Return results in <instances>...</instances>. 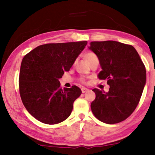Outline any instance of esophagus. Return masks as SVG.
<instances>
[{"mask_svg":"<svg viewBox=\"0 0 155 155\" xmlns=\"http://www.w3.org/2000/svg\"><path fill=\"white\" fill-rule=\"evenodd\" d=\"M88 90H88L87 88H85V87H82V88H81V92H82L83 93H84V92H87Z\"/></svg>","mask_w":155,"mask_h":155,"instance_id":"esophagus-1","label":"esophagus"}]
</instances>
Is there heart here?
Masks as SVG:
<instances>
[{
	"mask_svg": "<svg viewBox=\"0 0 155 155\" xmlns=\"http://www.w3.org/2000/svg\"><path fill=\"white\" fill-rule=\"evenodd\" d=\"M84 57L85 60H86V62L89 64V65H90V63H92V62L98 60L97 55H96L94 52H92V51H88V52L85 53Z\"/></svg>",
	"mask_w": 155,
	"mask_h": 155,
	"instance_id": "1",
	"label": "heart"
}]
</instances>
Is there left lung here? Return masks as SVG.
<instances>
[{
  "instance_id": "8db88e82",
  "label": "left lung",
  "mask_w": 155,
  "mask_h": 155,
  "mask_svg": "<svg viewBox=\"0 0 155 155\" xmlns=\"http://www.w3.org/2000/svg\"><path fill=\"white\" fill-rule=\"evenodd\" d=\"M89 49L97 56L102 71L100 79H108V92L93 89L91 109L97 119L116 124L127 119L139 103L147 81L143 62L134 47L115 41H92Z\"/></svg>"
}]
</instances>
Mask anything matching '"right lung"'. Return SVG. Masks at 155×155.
Listing matches in <instances>:
<instances>
[{
	"label": "right lung",
	"instance_id": "right-lung-1",
	"mask_svg": "<svg viewBox=\"0 0 155 155\" xmlns=\"http://www.w3.org/2000/svg\"><path fill=\"white\" fill-rule=\"evenodd\" d=\"M87 44L85 41L44 44L23 58L19 93L25 107L36 120L54 124L71 115L81 90L75 85L62 89L59 79L70 70Z\"/></svg>",
	"mask_w": 155,
	"mask_h": 155
}]
</instances>
